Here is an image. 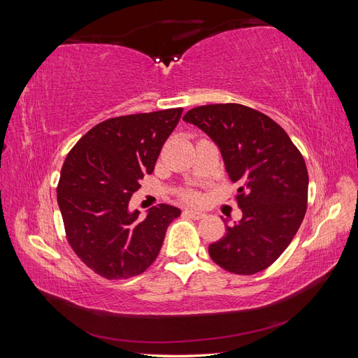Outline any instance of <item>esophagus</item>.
<instances>
[{
    "label": "esophagus",
    "instance_id": "obj_1",
    "mask_svg": "<svg viewBox=\"0 0 358 358\" xmlns=\"http://www.w3.org/2000/svg\"><path fill=\"white\" fill-rule=\"evenodd\" d=\"M183 215L189 216V218H192V220H203L206 216V213H203L200 210H194V209H187L185 212H183Z\"/></svg>",
    "mask_w": 358,
    "mask_h": 358
}]
</instances>
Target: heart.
Returning a JSON list of instances; mask_svg holds the SVG:
<instances>
[{
  "label": "heart",
  "mask_w": 358,
  "mask_h": 358,
  "mask_svg": "<svg viewBox=\"0 0 358 358\" xmlns=\"http://www.w3.org/2000/svg\"><path fill=\"white\" fill-rule=\"evenodd\" d=\"M187 199H188V200H196V199H197V196H196V194L189 192V194H187Z\"/></svg>",
  "instance_id": "1"
}]
</instances>
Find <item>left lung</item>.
Masks as SVG:
<instances>
[{"label": "left lung", "mask_w": 358, "mask_h": 358, "mask_svg": "<svg viewBox=\"0 0 358 358\" xmlns=\"http://www.w3.org/2000/svg\"><path fill=\"white\" fill-rule=\"evenodd\" d=\"M183 121L199 127L218 146L237 183L242 220L227 225L209 255L222 268L254 275L279 258L305 218L308 169L282 127L242 104L194 107Z\"/></svg>", "instance_id": "obj_1"}]
</instances>
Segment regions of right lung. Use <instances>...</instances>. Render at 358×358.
I'll return each instance as SVG.
<instances>
[{"instance_id": "1", "label": "right lung", "mask_w": 358, "mask_h": 358, "mask_svg": "<svg viewBox=\"0 0 358 358\" xmlns=\"http://www.w3.org/2000/svg\"><path fill=\"white\" fill-rule=\"evenodd\" d=\"M183 109L107 119L70 150L58 183V206L69 243L82 262L107 279L143 273L155 262L167 227L180 216L170 204L145 218L129 210L140 179L154 171Z\"/></svg>"}]
</instances>
